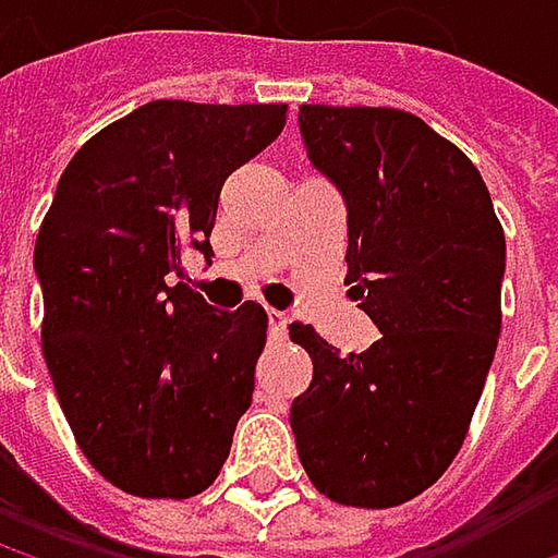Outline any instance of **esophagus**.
Instances as JSON below:
<instances>
[{
    "label": "esophagus",
    "instance_id": "34e87169",
    "mask_svg": "<svg viewBox=\"0 0 558 558\" xmlns=\"http://www.w3.org/2000/svg\"><path fill=\"white\" fill-rule=\"evenodd\" d=\"M287 326H290V316L280 313V310H268V336L275 342H283L287 339Z\"/></svg>",
    "mask_w": 558,
    "mask_h": 558
}]
</instances>
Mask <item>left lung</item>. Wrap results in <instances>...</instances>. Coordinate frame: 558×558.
<instances>
[{"instance_id": "8db88e82", "label": "left lung", "mask_w": 558, "mask_h": 558, "mask_svg": "<svg viewBox=\"0 0 558 558\" xmlns=\"http://www.w3.org/2000/svg\"><path fill=\"white\" fill-rule=\"evenodd\" d=\"M300 135L345 199V280L381 339L342 355L290 326L313 359L296 456L329 501L397 507L465 442L501 336L504 229L478 168L410 112L300 106Z\"/></svg>"}]
</instances>
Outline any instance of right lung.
<instances>
[{"mask_svg": "<svg viewBox=\"0 0 558 558\" xmlns=\"http://www.w3.org/2000/svg\"><path fill=\"white\" fill-rule=\"evenodd\" d=\"M287 106L155 99L66 165L35 242L41 345L89 465L135 498L206 492L252 407L268 313L213 310L180 252L213 255L219 190L280 135Z\"/></svg>", "mask_w": 558, "mask_h": 558, "instance_id": "add662e5", "label": "right lung"}]
</instances>
